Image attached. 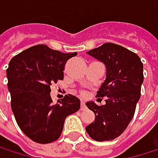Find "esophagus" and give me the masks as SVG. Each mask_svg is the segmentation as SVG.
Masks as SVG:
<instances>
[{
	"label": "esophagus",
	"instance_id": "34e87169",
	"mask_svg": "<svg viewBox=\"0 0 158 158\" xmlns=\"http://www.w3.org/2000/svg\"><path fill=\"white\" fill-rule=\"evenodd\" d=\"M85 108H86V105H85V102L81 101V102H80V110H84Z\"/></svg>",
	"mask_w": 158,
	"mask_h": 158
}]
</instances>
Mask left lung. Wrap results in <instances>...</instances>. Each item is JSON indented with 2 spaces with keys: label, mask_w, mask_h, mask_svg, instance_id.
I'll list each match as a JSON object with an SVG mask.
<instances>
[{
  "label": "left lung",
  "mask_w": 158,
  "mask_h": 158,
  "mask_svg": "<svg viewBox=\"0 0 158 158\" xmlns=\"http://www.w3.org/2000/svg\"><path fill=\"white\" fill-rule=\"evenodd\" d=\"M87 54L106 67V79L97 92V97H105L106 103L99 106L94 102H86L96 116L86 131L96 141H110L123 133L134 117L143 82V63L135 53L112 43Z\"/></svg>",
  "instance_id": "left-lung-1"
}]
</instances>
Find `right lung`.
<instances>
[{"mask_svg":"<svg viewBox=\"0 0 158 158\" xmlns=\"http://www.w3.org/2000/svg\"><path fill=\"white\" fill-rule=\"evenodd\" d=\"M77 55L37 45L19 53L9 63L6 72L12 110L20 129L34 142L58 139L66 118L80 108L79 98L71 94L59 104H54L50 96V86L63 79L64 66Z\"/></svg>","mask_w":158,"mask_h":158,"instance_id":"add662e5","label":"right lung"}]
</instances>
